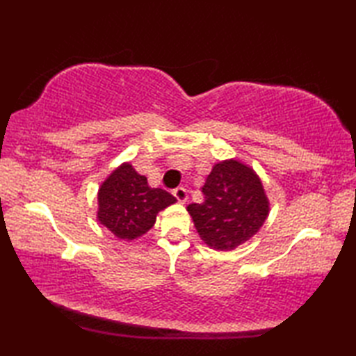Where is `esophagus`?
Segmentation results:
<instances>
[{
    "instance_id": "1",
    "label": "esophagus",
    "mask_w": 356,
    "mask_h": 356,
    "mask_svg": "<svg viewBox=\"0 0 356 356\" xmlns=\"http://www.w3.org/2000/svg\"><path fill=\"white\" fill-rule=\"evenodd\" d=\"M172 194H174V197L177 199V202H179V203H185V202L188 200V194H186V190H185V188H182V186L176 188V190L172 191Z\"/></svg>"
}]
</instances>
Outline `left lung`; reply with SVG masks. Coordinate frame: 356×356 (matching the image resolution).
Here are the masks:
<instances>
[{"mask_svg": "<svg viewBox=\"0 0 356 356\" xmlns=\"http://www.w3.org/2000/svg\"><path fill=\"white\" fill-rule=\"evenodd\" d=\"M205 200L191 203L203 243L217 251H232L260 231L270 211L261 179L251 166L237 161L217 162L202 188Z\"/></svg>", "mask_w": 356, "mask_h": 356, "instance_id": "left-lung-1", "label": "left lung"}]
</instances>
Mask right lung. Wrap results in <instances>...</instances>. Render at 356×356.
<instances>
[{
	"mask_svg": "<svg viewBox=\"0 0 356 356\" xmlns=\"http://www.w3.org/2000/svg\"><path fill=\"white\" fill-rule=\"evenodd\" d=\"M172 203L174 195L151 188L145 176L124 162L99 186L96 218L119 240L131 241L153 228L157 214Z\"/></svg>",
	"mask_w": 356,
	"mask_h": 356,
	"instance_id": "obj_1",
	"label": "right lung"
}]
</instances>
